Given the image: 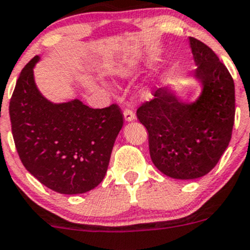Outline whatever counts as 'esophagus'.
Segmentation results:
<instances>
[{
	"mask_svg": "<svg viewBox=\"0 0 250 250\" xmlns=\"http://www.w3.org/2000/svg\"><path fill=\"white\" fill-rule=\"evenodd\" d=\"M124 118L126 122H132V120H135L136 114L132 108H126L124 110Z\"/></svg>",
	"mask_w": 250,
	"mask_h": 250,
	"instance_id": "34e87169",
	"label": "esophagus"
}]
</instances>
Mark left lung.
<instances>
[{
    "label": "left lung",
    "mask_w": 250,
    "mask_h": 250,
    "mask_svg": "<svg viewBox=\"0 0 250 250\" xmlns=\"http://www.w3.org/2000/svg\"><path fill=\"white\" fill-rule=\"evenodd\" d=\"M203 91L195 104H182L165 89L138 107L137 118L149 135L153 164L176 179L207 174L230 143L235 124V84L214 51L190 37Z\"/></svg>",
    "instance_id": "8db88e82"
}]
</instances>
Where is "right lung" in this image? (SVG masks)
Returning a JSON list of instances; mask_svg holds the SVG:
<instances>
[{"label": "right lung", "mask_w": 250, "mask_h": 250, "mask_svg": "<svg viewBox=\"0 0 250 250\" xmlns=\"http://www.w3.org/2000/svg\"><path fill=\"white\" fill-rule=\"evenodd\" d=\"M38 59L22 68L10 97L15 148L43 185L60 194H83L104 179L124 115L117 104L96 109L79 100L50 104L33 81Z\"/></svg>", "instance_id": "obj_1"}]
</instances>
